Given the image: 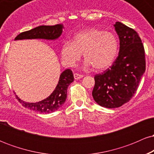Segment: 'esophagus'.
Listing matches in <instances>:
<instances>
[{
  "label": "esophagus",
  "instance_id": "obj_1",
  "mask_svg": "<svg viewBox=\"0 0 154 154\" xmlns=\"http://www.w3.org/2000/svg\"><path fill=\"white\" fill-rule=\"evenodd\" d=\"M74 77H75V79H79L82 78L83 75H79V74H77V73H75V74H74Z\"/></svg>",
  "mask_w": 154,
  "mask_h": 154
}]
</instances>
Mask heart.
<instances>
[{"label": "heart", "mask_w": 154, "mask_h": 154, "mask_svg": "<svg viewBox=\"0 0 154 154\" xmlns=\"http://www.w3.org/2000/svg\"><path fill=\"white\" fill-rule=\"evenodd\" d=\"M117 52L118 41L113 33L90 28L77 33L73 42H64L61 55L64 64L73 66L83 53L85 66L104 69L113 63Z\"/></svg>", "instance_id": "heart-1"}]
</instances>
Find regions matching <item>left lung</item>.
Returning <instances> with one entry per match:
<instances>
[{
    "instance_id": "obj_1",
    "label": "left lung",
    "mask_w": 154,
    "mask_h": 154,
    "mask_svg": "<svg viewBox=\"0 0 154 154\" xmlns=\"http://www.w3.org/2000/svg\"><path fill=\"white\" fill-rule=\"evenodd\" d=\"M119 39V52L113 65L95 76L92 95L100 106L114 109L132 98L146 71L145 51L137 33L117 22L114 24Z\"/></svg>"
}]
</instances>
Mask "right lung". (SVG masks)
<instances>
[{"instance_id":"right-lung-1","label":"right lung","mask_w":154,"mask_h":154,"mask_svg":"<svg viewBox=\"0 0 154 154\" xmlns=\"http://www.w3.org/2000/svg\"><path fill=\"white\" fill-rule=\"evenodd\" d=\"M62 24L54 26L42 25L32 29L29 31L20 33L16 37L14 40H30V39H43L47 40H56L61 36L63 32ZM74 81V75L71 69L64 70L59 77V82L51 94L45 99L36 102L29 103L21 100L17 95V98L23 106L28 108L36 112L50 114L57 111L65 103L67 95V88Z\"/></svg>"}]
</instances>
